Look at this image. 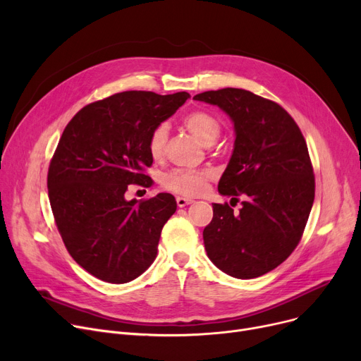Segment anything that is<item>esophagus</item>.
<instances>
[{"mask_svg":"<svg viewBox=\"0 0 361 361\" xmlns=\"http://www.w3.org/2000/svg\"><path fill=\"white\" fill-rule=\"evenodd\" d=\"M190 203H193V200H192V199H185V197H177V204H178V207H184V206L190 204Z\"/></svg>","mask_w":361,"mask_h":361,"instance_id":"34e87169","label":"esophagus"}]
</instances>
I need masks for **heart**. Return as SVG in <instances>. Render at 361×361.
<instances>
[{
    "label": "heart",
    "instance_id": "heart-1",
    "mask_svg": "<svg viewBox=\"0 0 361 361\" xmlns=\"http://www.w3.org/2000/svg\"><path fill=\"white\" fill-rule=\"evenodd\" d=\"M185 128L193 133V135L204 145H212L221 133V126L218 120L212 116V114L206 111H193L187 114L183 120ZM168 140V124L159 123L154 130H152L149 140H147V149L149 154L155 159L161 158L166 147ZM212 177V173L207 169H184V168H176L169 171L164 176L162 184L166 190L183 195V196H196L200 195L207 180Z\"/></svg>",
    "mask_w": 361,
    "mask_h": 361
}]
</instances>
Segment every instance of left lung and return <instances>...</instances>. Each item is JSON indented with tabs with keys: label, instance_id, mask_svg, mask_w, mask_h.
Returning <instances> with one entry per match:
<instances>
[{
	"label": "left lung",
	"instance_id": "8db88e82",
	"mask_svg": "<svg viewBox=\"0 0 361 361\" xmlns=\"http://www.w3.org/2000/svg\"><path fill=\"white\" fill-rule=\"evenodd\" d=\"M219 106L235 128L233 157L218 192L241 202L214 203L204 226L207 256L238 279L271 272L298 245L314 200V174L305 137L281 105L249 90L225 87L193 98Z\"/></svg>",
	"mask_w": 361,
	"mask_h": 361
}]
</instances>
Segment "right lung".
Masks as SVG:
<instances>
[{
  "label": "right lung",
  "instance_id": "1",
  "mask_svg": "<svg viewBox=\"0 0 361 361\" xmlns=\"http://www.w3.org/2000/svg\"><path fill=\"white\" fill-rule=\"evenodd\" d=\"M190 98L128 90L83 106L66 126L48 169V196L66 249L90 275L111 283L142 275L158 253L173 195L126 200L130 184L152 185V130Z\"/></svg>",
  "mask_w": 361,
  "mask_h": 361
}]
</instances>
